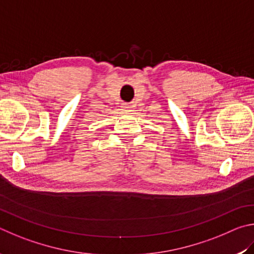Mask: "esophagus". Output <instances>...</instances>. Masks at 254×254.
<instances>
[{
  "label": "esophagus",
  "mask_w": 254,
  "mask_h": 254,
  "mask_svg": "<svg viewBox=\"0 0 254 254\" xmlns=\"http://www.w3.org/2000/svg\"><path fill=\"white\" fill-rule=\"evenodd\" d=\"M123 110L125 111V113H129V111H131V107L129 105H127V104H124L123 105Z\"/></svg>",
  "instance_id": "1"
}]
</instances>
